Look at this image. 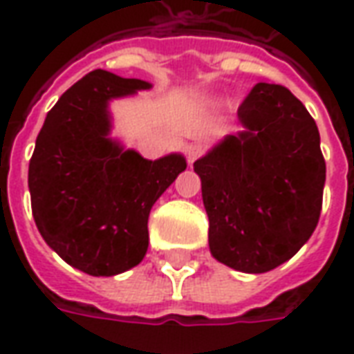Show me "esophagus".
I'll list each match as a JSON object with an SVG mask.
<instances>
[{
    "instance_id": "34e87169",
    "label": "esophagus",
    "mask_w": 354,
    "mask_h": 354,
    "mask_svg": "<svg viewBox=\"0 0 354 354\" xmlns=\"http://www.w3.org/2000/svg\"><path fill=\"white\" fill-rule=\"evenodd\" d=\"M187 161H189V165H193V162L199 159L201 155H203V146H199V144H192V146H187Z\"/></svg>"
}]
</instances>
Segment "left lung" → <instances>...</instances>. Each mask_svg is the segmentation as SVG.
<instances>
[{"mask_svg": "<svg viewBox=\"0 0 354 354\" xmlns=\"http://www.w3.org/2000/svg\"><path fill=\"white\" fill-rule=\"evenodd\" d=\"M193 170L201 178L210 254L241 273L288 261L319 223L326 162L315 119L286 87L258 83Z\"/></svg>", "mask_w": 354, "mask_h": 354, "instance_id": "left-lung-1", "label": "left lung"}]
</instances>
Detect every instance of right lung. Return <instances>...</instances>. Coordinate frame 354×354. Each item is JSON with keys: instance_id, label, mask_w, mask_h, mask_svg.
I'll return each instance as SVG.
<instances>
[{"instance_id": "obj_1", "label": "right lung", "mask_w": 354, "mask_h": 354, "mask_svg": "<svg viewBox=\"0 0 354 354\" xmlns=\"http://www.w3.org/2000/svg\"><path fill=\"white\" fill-rule=\"evenodd\" d=\"M151 88L94 70L66 91L35 140L28 169L32 214L43 241L75 269L113 277L147 252V218L187 162L182 153L155 161L111 136L109 102Z\"/></svg>"}]
</instances>
